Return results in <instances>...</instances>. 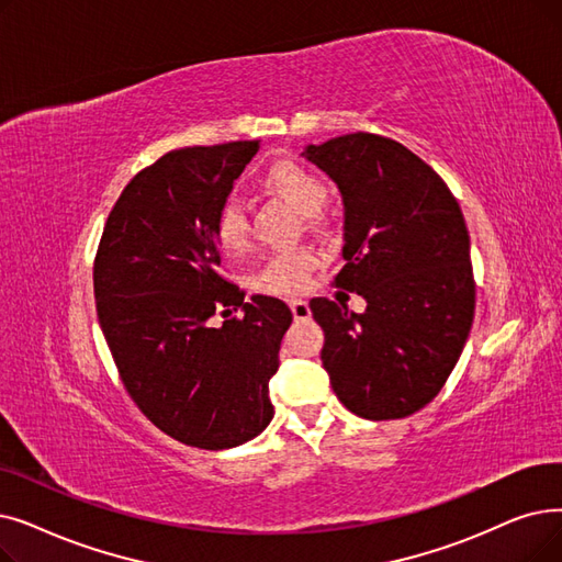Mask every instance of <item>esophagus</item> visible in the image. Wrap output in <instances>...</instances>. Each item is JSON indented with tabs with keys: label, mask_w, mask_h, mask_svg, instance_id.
Listing matches in <instances>:
<instances>
[{
	"label": "esophagus",
	"mask_w": 562,
	"mask_h": 562,
	"mask_svg": "<svg viewBox=\"0 0 562 562\" xmlns=\"http://www.w3.org/2000/svg\"><path fill=\"white\" fill-rule=\"evenodd\" d=\"M289 307H291V314H294V319L296 322H305V319H310V305H307V301H301V299H291L289 301Z\"/></svg>",
	"instance_id": "esophagus-1"
}]
</instances>
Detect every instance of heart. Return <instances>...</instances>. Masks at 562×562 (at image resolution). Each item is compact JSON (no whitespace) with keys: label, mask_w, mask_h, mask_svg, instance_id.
I'll return each mask as SVG.
<instances>
[{"label":"heart","mask_w":562,"mask_h":562,"mask_svg":"<svg viewBox=\"0 0 562 562\" xmlns=\"http://www.w3.org/2000/svg\"><path fill=\"white\" fill-rule=\"evenodd\" d=\"M268 192L278 194L282 202L301 215L319 213L328 200V183L303 162L280 160L263 179ZM213 238L225 255H243L250 248L248 217L236 204H225L215 215ZM316 263V255L310 248H291L266 257L255 276V286L263 294L294 296L310 282V273Z\"/></svg>","instance_id":"1"}]
</instances>
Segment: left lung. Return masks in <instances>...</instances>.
<instances>
[{"label":"left lung","mask_w":562,"mask_h":562,"mask_svg":"<svg viewBox=\"0 0 562 562\" xmlns=\"http://www.w3.org/2000/svg\"><path fill=\"white\" fill-rule=\"evenodd\" d=\"M303 156L345 202L347 263L335 286L368 301L360 314L310 301L330 385L360 418H406L441 393L473 326L463 213L446 181L390 137L351 133L310 144Z\"/></svg>","instance_id":"1"}]
</instances>
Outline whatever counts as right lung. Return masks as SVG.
<instances>
[{
    "instance_id": "1",
    "label": "right lung",
    "mask_w": 562,
    "mask_h": 562,
    "mask_svg": "<svg viewBox=\"0 0 562 562\" xmlns=\"http://www.w3.org/2000/svg\"><path fill=\"white\" fill-rule=\"evenodd\" d=\"M259 139L188 146L144 167L119 194L93 259L99 324L121 381L160 431L202 448H236L273 420L291 310L221 276L215 215ZM240 306L243 317H229ZM215 313L227 315L215 325Z\"/></svg>"
}]
</instances>
